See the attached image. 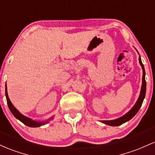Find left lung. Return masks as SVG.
<instances>
[{
  "label": "left lung",
  "mask_w": 155,
  "mask_h": 155,
  "mask_svg": "<svg viewBox=\"0 0 155 155\" xmlns=\"http://www.w3.org/2000/svg\"><path fill=\"white\" fill-rule=\"evenodd\" d=\"M139 62H140L141 67L143 69V79H142V86H141V91L140 96H139L138 99L136 101L135 104L134 105V107H132L130 111L128 112L127 114H125L124 115H123L120 118H118L115 120H101V122L107 125L113 126V127H117V126L121 125L122 124L125 123V122L130 120L131 118H133L134 116L136 115V113L138 112V110H140L141 105H142L143 101L144 98L146 96V90H147V83H146L145 80V69H144V66L142 63V61H141L140 57H139Z\"/></svg>",
  "instance_id": "8db88e82"
}]
</instances>
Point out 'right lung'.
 <instances>
[{
    "mask_svg": "<svg viewBox=\"0 0 155 155\" xmlns=\"http://www.w3.org/2000/svg\"><path fill=\"white\" fill-rule=\"evenodd\" d=\"M6 101H7L8 107V108H9L11 113L13 114V115H14L15 118H16L17 119H18L19 120H20V121H21L22 123L24 124L25 125L28 126V127H41V126H42V125L46 124L48 123L49 120L53 119V118H54V117H51V118H49L48 120H45V121H44V122L43 121H36V120H33L32 119L28 118V117L25 116V115H22V114L20 113V112L15 107L14 105L12 104L11 101H10L9 98H8V96L7 87H6Z\"/></svg>",
    "mask_w": 155,
    "mask_h": 155,
    "instance_id": "right-lung-1",
    "label": "right lung"
}]
</instances>
